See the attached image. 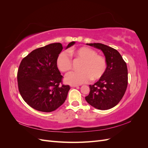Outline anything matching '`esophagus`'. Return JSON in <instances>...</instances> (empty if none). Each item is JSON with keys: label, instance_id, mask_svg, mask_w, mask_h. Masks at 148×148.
<instances>
[{"label": "esophagus", "instance_id": "1", "mask_svg": "<svg viewBox=\"0 0 148 148\" xmlns=\"http://www.w3.org/2000/svg\"><path fill=\"white\" fill-rule=\"evenodd\" d=\"M70 86H71V87H73V88H75V87H78V85H77V84H71Z\"/></svg>", "mask_w": 148, "mask_h": 148}]
</instances>
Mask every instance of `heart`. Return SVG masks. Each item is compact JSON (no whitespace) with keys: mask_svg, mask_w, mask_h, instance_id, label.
<instances>
[{"mask_svg":"<svg viewBox=\"0 0 148 148\" xmlns=\"http://www.w3.org/2000/svg\"><path fill=\"white\" fill-rule=\"evenodd\" d=\"M70 54L76 59L82 60L79 71H73L67 74L65 82L72 84H80L92 79L101 78L104 74L107 64L106 59L96 52L88 47H82L70 51ZM58 69L62 72L66 73L72 68V60L66 51L61 52L56 60Z\"/></svg>","mask_w":148,"mask_h":148,"instance_id":"1","label":"heart"}]
</instances>
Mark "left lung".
I'll return each instance as SVG.
<instances>
[{"label": "left lung", "instance_id": "left-lung-1", "mask_svg": "<svg viewBox=\"0 0 148 148\" xmlns=\"http://www.w3.org/2000/svg\"><path fill=\"white\" fill-rule=\"evenodd\" d=\"M87 45L101 50L106 57L104 74L92 85L85 99L89 104L99 110H108L122 99L128 84V70L125 62L116 49L101 43Z\"/></svg>", "mask_w": 148, "mask_h": 148}]
</instances>
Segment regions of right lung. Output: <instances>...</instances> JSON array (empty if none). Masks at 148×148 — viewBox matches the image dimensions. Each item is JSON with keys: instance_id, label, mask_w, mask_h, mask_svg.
I'll use <instances>...</instances> for the list:
<instances>
[{"instance_id": "obj_1", "label": "right lung", "mask_w": 148, "mask_h": 148, "mask_svg": "<svg viewBox=\"0 0 148 148\" xmlns=\"http://www.w3.org/2000/svg\"><path fill=\"white\" fill-rule=\"evenodd\" d=\"M75 44L73 41L65 49ZM60 43H52L35 49L21 60L17 74L21 97L32 108L51 112L64 104L69 85L60 86L62 76L56 60L63 49Z\"/></svg>"}]
</instances>
